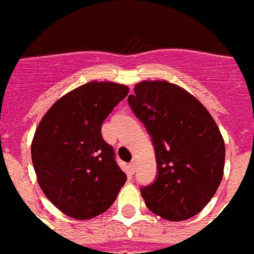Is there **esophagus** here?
I'll return each mask as SVG.
<instances>
[{"label": "esophagus", "instance_id": "1", "mask_svg": "<svg viewBox=\"0 0 254 254\" xmlns=\"http://www.w3.org/2000/svg\"><path fill=\"white\" fill-rule=\"evenodd\" d=\"M127 168L130 171V174H134V171H135V160H131V162L127 164Z\"/></svg>", "mask_w": 254, "mask_h": 254}]
</instances>
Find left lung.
I'll return each mask as SVG.
<instances>
[{"mask_svg":"<svg viewBox=\"0 0 254 254\" xmlns=\"http://www.w3.org/2000/svg\"><path fill=\"white\" fill-rule=\"evenodd\" d=\"M155 147L156 180L141 188L148 209L163 219H189L215 194L226 147L207 109L167 80H143L127 98Z\"/></svg>","mask_w":254,"mask_h":254,"instance_id":"left-lung-1","label":"left lung"}]
</instances>
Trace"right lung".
Returning a JSON list of instances; mask_svg holds the SVG:
<instances>
[{"label":"right lung","instance_id":"right-lung-1","mask_svg":"<svg viewBox=\"0 0 254 254\" xmlns=\"http://www.w3.org/2000/svg\"><path fill=\"white\" fill-rule=\"evenodd\" d=\"M129 88L88 82L67 92L44 115L31 156L45 197L74 219H91L111 207L127 181L102 125Z\"/></svg>","mask_w":254,"mask_h":254}]
</instances>
